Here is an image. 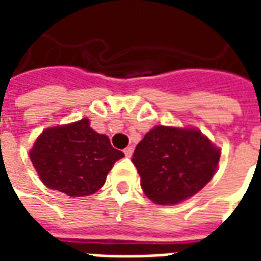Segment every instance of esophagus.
<instances>
[{
    "label": "esophagus",
    "mask_w": 261,
    "mask_h": 261,
    "mask_svg": "<svg viewBox=\"0 0 261 261\" xmlns=\"http://www.w3.org/2000/svg\"><path fill=\"white\" fill-rule=\"evenodd\" d=\"M124 155H125V156H127V158H130L131 155H133V148H131V147L125 148V149H124Z\"/></svg>",
    "instance_id": "34e87169"
}]
</instances>
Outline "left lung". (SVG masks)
<instances>
[{"label": "left lung", "mask_w": 261, "mask_h": 261, "mask_svg": "<svg viewBox=\"0 0 261 261\" xmlns=\"http://www.w3.org/2000/svg\"><path fill=\"white\" fill-rule=\"evenodd\" d=\"M218 148L197 130L156 125L136 147L133 164L148 198L177 204L194 196L213 179Z\"/></svg>", "instance_id": "1"}]
</instances>
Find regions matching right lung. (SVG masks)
Instances as JSON below:
<instances>
[{
  "mask_svg": "<svg viewBox=\"0 0 261 261\" xmlns=\"http://www.w3.org/2000/svg\"><path fill=\"white\" fill-rule=\"evenodd\" d=\"M123 156L108 137L92 130L88 119L44 130L31 151L40 180L69 197L97 192L114 162Z\"/></svg>",
  "mask_w": 261,
  "mask_h": 261,
  "instance_id": "add662e5",
  "label": "right lung"
}]
</instances>
